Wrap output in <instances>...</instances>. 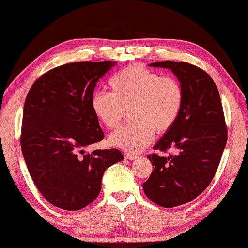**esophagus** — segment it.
Returning a JSON list of instances; mask_svg holds the SVG:
<instances>
[{
	"label": "esophagus",
	"instance_id": "1",
	"mask_svg": "<svg viewBox=\"0 0 248 248\" xmlns=\"http://www.w3.org/2000/svg\"><path fill=\"white\" fill-rule=\"evenodd\" d=\"M124 158H125V159H128V160H136V159L138 158V156H137V155H134V154H130V153H124Z\"/></svg>",
	"mask_w": 248,
	"mask_h": 248
}]
</instances>
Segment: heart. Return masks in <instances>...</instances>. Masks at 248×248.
<instances>
[{"label":"heart","instance_id":"obj_1","mask_svg":"<svg viewBox=\"0 0 248 248\" xmlns=\"http://www.w3.org/2000/svg\"><path fill=\"white\" fill-rule=\"evenodd\" d=\"M111 93L98 91L91 107L107 129H116L130 110L132 124L111 133V146L138 153L152 142L155 131L168 132L181 114L184 92L173 77L160 76L142 66H131L112 76Z\"/></svg>","mask_w":248,"mask_h":248}]
</instances>
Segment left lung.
<instances>
[{
  "label": "left lung",
  "instance_id": "left-lung-1",
  "mask_svg": "<svg viewBox=\"0 0 248 248\" xmlns=\"http://www.w3.org/2000/svg\"><path fill=\"white\" fill-rule=\"evenodd\" d=\"M151 67L168 68L177 76L184 102L177 123L154 145L173 155H148L152 173L143 183L145 195L155 204L172 208L196 199L209 186L228 140L217 85L202 69L187 62H158Z\"/></svg>",
  "mask_w": 248,
  "mask_h": 248
}]
</instances>
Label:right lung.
Returning a JSON list of instances; mask_svg holds the SVG:
<instances>
[{"label":"right lung","instance_id":"1","mask_svg":"<svg viewBox=\"0 0 248 248\" xmlns=\"http://www.w3.org/2000/svg\"><path fill=\"white\" fill-rule=\"evenodd\" d=\"M116 62H77L53 68L26 97L20 145L35 186L47 202L79 210L96 199L105 170L124 159L121 152L83 147L104 132L91 107L96 82Z\"/></svg>","mask_w":248,"mask_h":248}]
</instances>
